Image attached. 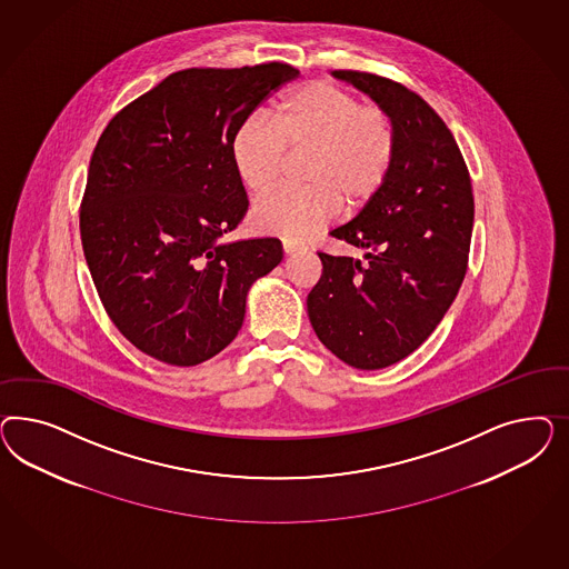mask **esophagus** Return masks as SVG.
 <instances>
[{
    "mask_svg": "<svg viewBox=\"0 0 569 569\" xmlns=\"http://www.w3.org/2000/svg\"><path fill=\"white\" fill-rule=\"evenodd\" d=\"M281 248H283V252H286V254H296V252H300V250H302V246H300V243H296V241L290 240H283Z\"/></svg>",
    "mask_w": 569,
    "mask_h": 569,
    "instance_id": "esophagus-1",
    "label": "esophagus"
}]
</instances>
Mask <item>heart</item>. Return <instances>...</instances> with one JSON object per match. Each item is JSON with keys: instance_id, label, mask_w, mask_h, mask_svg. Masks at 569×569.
<instances>
[{"instance_id": "1", "label": "heart", "mask_w": 569, "mask_h": 569, "mask_svg": "<svg viewBox=\"0 0 569 569\" xmlns=\"http://www.w3.org/2000/svg\"><path fill=\"white\" fill-rule=\"evenodd\" d=\"M310 150L302 190H277L259 200L250 223L283 240L302 241L340 212L361 210L388 181L397 156L390 114L328 81L286 93L273 122L250 117L236 129L229 156L243 190L260 196L281 174L286 152Z\"/></svg>"}]
</instances>
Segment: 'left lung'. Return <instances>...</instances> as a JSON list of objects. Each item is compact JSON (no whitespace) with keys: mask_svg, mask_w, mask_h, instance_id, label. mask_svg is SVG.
<instances>
[{"mask_svg":"<svg viewBox=\"0 0 569 569\" xmlns=\"http://www.w3.org/2000/svg\"><path fill=\"white\" fill-rule=\"evenodd\" d=\"M331 74L390 114L397 156L378 196L331 231L365 260L319 252L323 273L307 309L340 361L383 369L423 345L457 298L473 229L471 179L447 124L415 91L359 70Z\"/></svg>","mask_w":569,"mask_h":569,"instance_id":"1","label":"left lung"}]
</instances>
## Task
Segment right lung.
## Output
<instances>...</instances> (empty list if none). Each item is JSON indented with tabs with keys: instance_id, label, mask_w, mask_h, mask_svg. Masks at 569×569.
<instances>
[{
	"instance_id": "right-lung-1",
	"label": "right lung",
	"mask_w": 569,
	"mask_h": 569,
	"mask_svg": "<svg viewBox=\"0 0 569 569\" xmlns=\"http://www.w3.org/2000/svg\"><path fill=\"white\" fill-rule=\"evenodd\" d=\"M298 74L281 62L179 70L98 139L81 204L87 267L112 323L158 361L219 355L241 329L250 286L283 259L276 238H221L248 210L231 138Z\"/></svg>"
}]
</instances>
